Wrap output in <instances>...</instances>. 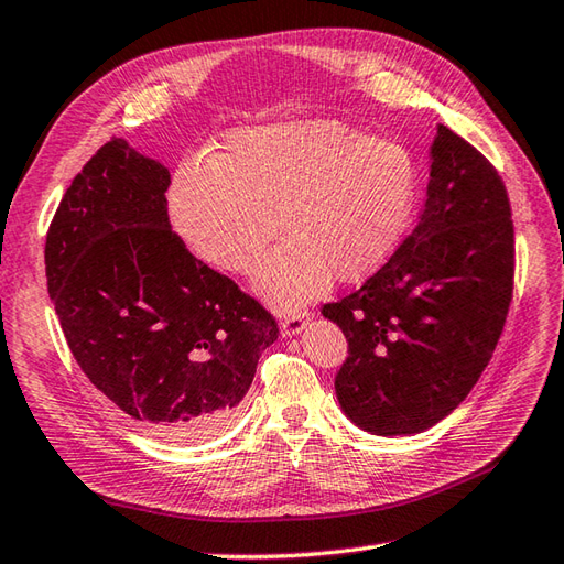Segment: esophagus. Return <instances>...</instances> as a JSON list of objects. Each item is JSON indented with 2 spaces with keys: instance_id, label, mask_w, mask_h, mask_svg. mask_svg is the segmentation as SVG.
Wrapping results in <instances>:
<instances>
[{
  "instance_id": "34e87169",
  "label": "esophagus",
  "mask_w": 564,
  "mask_h": 564,
  "mask_svg": "<svg viewBox=\"0 0 564 564\" xmlns=\"http://www.w3.org/2000/svg\"><path fill=\"white\" fill-rule=\"evenodd\" d=\"M310 322V312H293V314H285L281 319V334L283 336H295L300 334L307 326Z\"/></svg>"
}]
</instances>
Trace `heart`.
Returning <instances> with one entry per match:
<instances>
[{
	"mask_svg": "<svg viewBox=\"0 0 564 564\" xmlns=\"http://www.w3.org/2000/svg\"><path fill=\"white\" fill-rule=\"evenodd\" d=\"M417 202L413 159L336 120L235 129L206 163H182L167 192L170 226L208 267L257 276L259 295L293 310L332 276L370 279L397 254Z\"/></svg>",
	"mask_w": 564,
	"mask_h": 564,
	"instance_id": "heart-1",
	"label": "heart"
}]
</instances>
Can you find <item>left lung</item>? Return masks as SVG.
I'll return each mask as SVG.
<instances>
[{"instance_id":"left-lung-1","label":"left lung","mask_w":564,"mask_h":564,"mask_svg":"<svg viewBox=\"0 0 564 564\" xmlns=\"http://www.w3.org/2000/svg\"><path fill=\"white\" fill-rule=\"evenodd\" d=\"M512 288L505 182L486 155L440 124L417 226L356 293L322 307L348 341L334 382L344 413L384 437L447 417L490 362Z\"/></svg>"}]
</instances>
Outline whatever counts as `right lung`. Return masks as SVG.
<instances>
[{"label":"right lung","mask_w":564,"mask_h":564,"mask_svg":"<svg viewBox=\"0 0 564 564\" xmlns=\"http://www.w3.org/2000/svg\"><path fill=\"white\" fill-rule=\"evenodd\" d=\"M167 167L110 139L64 192L45 242L47 293L78 368L167 442L226 427L279 324L170 228Z\"/></svg>","instance_id":"right-lung-1"}]
</instances>
